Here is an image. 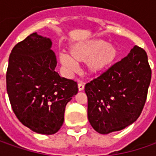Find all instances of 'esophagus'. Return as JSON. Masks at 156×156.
<instances>
[{
    "label": "esophagus",
    "instance_id": "esophagus-1",
    "mask_svg": "<svg viewBox=\"0 0 156 156\" xmlns=\"http://www.w3.org/2000/svg\"><path fill=\"white\" fill-rule=\"evenodd\" d=\"M78 89H79V91L83 90L84 89V84L83 83H79L78 84Z\"/></svg>",
    "mask_w": 156,
    "mask_h": 156
}]
</instances>
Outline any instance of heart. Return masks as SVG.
<instances>
[{
    "label": "heart",
    "mask_w": 156,
    "mask_h": 156,
    "mask_svg": "<svg viewBox=\"0 0 156 156\" xmlns=\"http://www.w3.org/2000/svg\"><path fill=\"white\" fill-rule=\"evenodd\" d=\"M70 56L60 54V62L68 72H75L77 63L87 62V72L90 75H98L111 68L119 55L115 46L108 44V41L94 39L81 41L72 45L69 48Z\"/></svg>",
    "instance_id": "b5f03b06"
}]
</instances>
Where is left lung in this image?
I'll use <instances>...</instances> for the list:
<instances>
[{
    "label": "left lung",
    "instance_id": "8db88e82",
    "mask_svg": "<svg viewBox=\"0 0 156 156\" xmlns=\"http://www.w3.org/2000/svg\"><path fill=\"white\" fill-rule=\"evenodd\" d=\"M151 73L146 51L135 46L128 56L87 82V118L96 132L107 135L135 122L147 100Z\"/></svg>",
    "mask_w": 156,
    "mask_h": 156
}]
</instances>
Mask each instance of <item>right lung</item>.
I'll return each instance as SVG.
<instances>
[{
    "mask_svg": "<svg viewBox=\"0 0 156 156\" xmlns=\"http://www.w3.org/2000/svg\"><path fill=\"white\" fill-rule=\"evenodd\" d=\"M50 39L29 34L9 55L7 92L15 115L24 126L42 135L55 134L64 122L66 105L78 92L77 82L55 72Z\"/></svg>",
    "mask_w": 156,
    "mask_h": 156,
    "instance_id": "add662e5",
    "label": "right lung"
}]
</instances>
